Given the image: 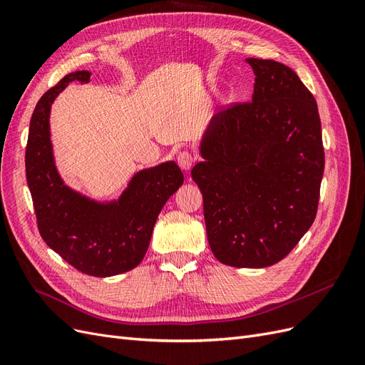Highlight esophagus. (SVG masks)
<instances>
[{
	"mask_svg": "<svg viewBox=\"0 0 365 365\" xmlns=\"http://www.w3.org/2000/svg\"><path fill=\"white\" fill-rule=\"evenodd\" d=\"M176 160H178V164H180L181 169L190 170L196 158H195V155H193L190 150H181L178 153V157H176Z\"/></svg>",
	"mask_w": 365,
	"mask_h": 365,
	"instance_id": "1",
	"label": "esophagus"
}]
</instances>
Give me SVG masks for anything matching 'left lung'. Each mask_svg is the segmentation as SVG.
<instances>
[{"label": "left lung", "instance_id": "1", "mask_svg": "<svg viewBox=\"0 0 365 365\" xmlns=\"http://www.w3.org/2000/svg\"><path fill=\"white\" fill-rule=\"evenodd\" d=\"M252 101L231 103L205 130L192 178L210 248L228 267L267 268L314 224L324 172L318 106L289 67L248 58Z\"/></svg>", "mask_w": 365, "mask_h": 365}]
</instances>
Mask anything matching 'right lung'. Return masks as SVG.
Returning a JSON list of instances; mask_svg holds the SVG:
<instances>
[{"label":"right lung","instance_id":"add662e5","mask_svg":"<svg viewBox=\"0 0 365 365\" xmlns=\"http://www.w3.org/2000/svg\"><path fill=\"white\" fill-rule=\"evenodd\" d=\"M90 71L70 73L43 94L31 114L26 176L43 242L73 268L94 277L130 271L145 257L165 201L184 181L173 161L140 170L117 201L102 204L63 184L50 141V108L70 82H90Z\"/></svg>","mask_w":365,"mask_h":365}]
</instances>
